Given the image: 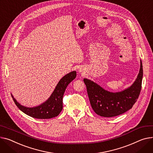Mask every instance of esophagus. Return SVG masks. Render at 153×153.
Returning a JSON list of instances; mask_svg holds the SVG:
<instances>
[{
	"mask_svg": "<svg viewBox=\"0 0 153 153\" xmlns=\"http://www.w3.org/2000/svg\"><path fill=\"white\" fill-rule=\"evenodd\" d=\"M79 71H80V72H82V71H80V70Z\"/></svg>",
	"mask_w": 153,
	"mask_h": 153,
	"instance_id": "esophagus-1",
	"label": "esophagus"
}]
</instances>
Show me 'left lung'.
Here are the masks:
<instances>
[{
    "label": "left lung",
    "instance_id": "obj_1",
    "mask_svg": "<svg viewBox=\"0 0 153 153\" xmlns=\"http://www.w3.org/2000/svg\"><path fill=\"white\" fill-rule=\"evenodd\" d=\"M143 66L140 60L138 76L132 85L117 92H111L88 79H84L90 105L95 113L102 117L119 116L130 109L137 101L141 88Z\"/></svg>",
    "mask_w": 153,
    "mask_h": 153
}]
</instances>
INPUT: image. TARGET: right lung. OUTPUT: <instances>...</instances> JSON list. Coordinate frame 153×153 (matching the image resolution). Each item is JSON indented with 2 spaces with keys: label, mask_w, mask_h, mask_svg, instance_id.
Returning <instances> with one entry per match:
<instances>
[{
  "label": "right lung",
  "mask_w": 153,
  "mask_h": 153,
  "mask_svg": "<svg viewBox=\"0 0 153 153\" xmlns=\"http://www.w3.org/2000/svg\"><path fill=\"white\" fill-rule=\"evenodd\" d=\"M76 77V71H74L63 76L58 82L54 91L48 99L39 106L26 107L19 104L12 95L17 107L26 114L36 119H51L56 117L63 109V97L68 84Z\"/></svg>",
  "instance_id": "obj_1"
}]
</instances>
